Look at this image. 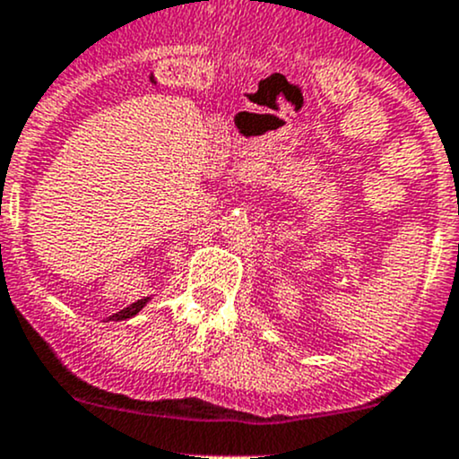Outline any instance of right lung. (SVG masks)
Instances as JSON below:
<instances>
[{"label": "right lung", "instance_id": "right-lung-1", "mask_svg": "<svg viewBox=\"0 0 459 459\" xmlns=\"http://www.w3.org/2000/svg\"><path fill=\"white\" fill-rule=\"evenodd\" d=\"M147 301H149V299H141V301L132 303V306L125 307V310H120L118 315H114L112 318H114V321H123V318L134 316V315H136V312H141V310H143V306H144V303H147Z\"/></svg>", "mask_w": 459, "mask_h": 459}]
</instances>
